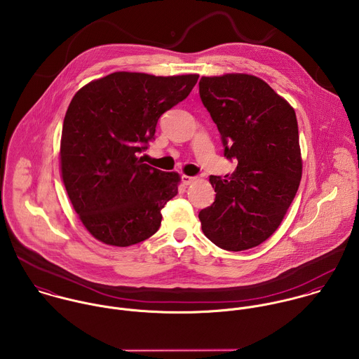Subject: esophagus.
I'll return each instance as SVG.
<instances>
[{"instance_id":"obj_1","label":"esophagus","mask_w":359,"mask_h":359,"mask_svg":"<svg viewBox=\"0 0 359 359\" xmlns=\"http://www.w3.org/2000/svg\"><path fill=\"white\" fill-rule=\"evenodd\" d=\"M181 180H182L184 185H191L196 178H195V177H189V175H182Z\"/></svg>"}]
</instances>
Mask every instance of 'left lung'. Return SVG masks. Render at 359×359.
<instances>
[{"label":"left lung","instance_id":"8db88e82","mask_svg":"<svg viewBox=\"0 0 359 359\" xmlns=\"http://www.w3.org/2000/svg\"><path fill=\"white\" fill-rule=\"evenodd\" d=\"M199 95L219 128L231 175L210 177L216 199L201 210L203 234L222 249L260 245L283 222L302 177L294 109L246 74L202 76Z\"/></svg>","mask_w":359,"mask_h":359}]
</instances>
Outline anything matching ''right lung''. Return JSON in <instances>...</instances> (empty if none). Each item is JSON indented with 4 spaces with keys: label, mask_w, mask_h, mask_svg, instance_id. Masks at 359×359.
Listing matches in <instances>:
<instances>
[{
    "label": "right lung",
    "mask_w": 359,
    "mask_h": 359,
    "mask_svg": "<svg viewBox=\"0 0 359 359\" xmlns=\"http://www.w3.org/2000/svg\"><path fill=\"white\" fill-rule=\"evenodd\" d=\"M198 78L114 72L74 96L62 125L61 174L95 238L129 246L160 229L180 175L143 163L139 154L154 139L158 118L188 97Z\"/></svg>",
    "instance_id": "add662e5"
}]
</instances>
